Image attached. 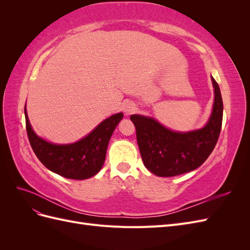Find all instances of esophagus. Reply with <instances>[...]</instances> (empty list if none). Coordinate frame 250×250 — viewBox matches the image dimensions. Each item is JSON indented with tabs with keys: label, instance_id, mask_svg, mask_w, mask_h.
Here are the masks:
<instances>
[{
	"label": "esophagus",
	"instance_id": "obj_1",
	"mask_svg": "<svg viewBox=\"0 0 250 250\" xmlns=\"http://www.w3.org/2000/svg\"><path fill=\"white\" fill-rule=\"evenodd\" d=\"M123 110L126 113V115H131L132 112L135 110V105L132 102H125L123 105Z\"/></svg>",
	"mask_w": 250,
	"mask_h": 250
}]
</instances>
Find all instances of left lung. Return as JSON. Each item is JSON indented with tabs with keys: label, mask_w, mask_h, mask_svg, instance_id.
<instances>
[{
	"label": "left lung",
	"mask_w": 250,
	"mask_h": 250,
	"mask_svg": "<svg viewBox=\"0 0 250 250\" xmlns=\"http://www.w3.org/2000/svg\"><path fill=\"white\" fill-rule=\"evenodd\" d=\"M214 105L207 124L200 129L180 132L165 127L151 117L131 115L137 141L145 167L161 177H171L193 171L207 161L220 134L223 102L216 80Z\"/></svg>",
	"instance_id": "left-lung-1"
}]
</instances>
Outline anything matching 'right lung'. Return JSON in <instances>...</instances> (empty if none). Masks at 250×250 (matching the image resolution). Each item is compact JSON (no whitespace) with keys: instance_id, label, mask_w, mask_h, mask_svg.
Here are the masks:
<instances>
[{"instance_id":"1","label":"right lung","mask_w":250,"mask_h":250,"mask_svg":"<svg viewBox=\"0 0 250 250\" xmlns=\"http://www.w3.org/2000/svg\"><path fill=\"white\" fill-rule=\"evenodd\" d=\"M26 129L30 145L44 167L70 179H87L102 168L109 140L117 125L123 119L119 112L98 125L86 137L72 144H53L40 138L29 122L25 105Z\"/></svg>"}]
</instances>
